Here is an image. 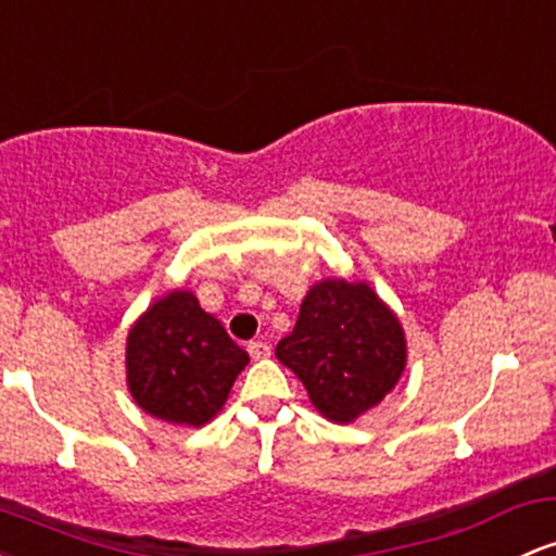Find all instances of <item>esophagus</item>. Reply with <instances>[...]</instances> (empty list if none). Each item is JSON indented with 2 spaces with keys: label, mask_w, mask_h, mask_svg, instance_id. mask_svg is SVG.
Returning a JSON list of instances; mask_svg holds the SVG:
<instances>
[{
  "label": "esophagus",
  "mask_w": 556,
  "mask_h": 556,
  "mask_svg": "<svg viewBox=\"0 0 556 556\" xmlns=\"http://www.w3.org/2000/svg\"><path fill=\"white\" fill-rule=\"evenodd\" d=\"M248 353H250V358H255V362H258V358H266L268 353H271V345L264 343V340H253V343H248Z\"/></svg>",
  "instance_id": "34e87169"
}]
</instances>
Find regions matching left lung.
<instances>
[{
    "label": "left lung",
    "mask_w": 556,
    "mask_h": 556,
    "mask_svg": "<svg viewBox=\"0 0 556 556\" xmlns=\"http://www.w3.org/2000/svg\"><path fill=\"white\" fill-rule=\"evenodd\" d=\"M406 334L395 311L362 279L329 277L311 285L295 329L277 358L295 371L321 417L356 422L399 386Z\"/></svg>",
    "instance_id": "8db88e82"
}]
</instances>
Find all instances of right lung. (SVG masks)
<instances>
[{"instance_id": "add662e5", "label": "right lung", "mask_w": 556, "mask_h": 556, "mask_svg": "<svg viewBox=\"0 0 556 556\" xmlns=\"http://www.w3.org/2000/svg\"><path fill=\"white\" fill-rule=\"evenodd\" d=\"M250 356L192 290H170L126 338V386L134 404L168 425H208Z\"/></svg>"}]
</instances>
